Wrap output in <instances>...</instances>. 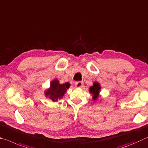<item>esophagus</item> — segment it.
Here are the masks:
<instances>
[{
	"instance_id": "obj_1",
	"label": "esophagus",
	"mask_w": 148,
	"mask_h": 148,
	"mask_svg": "<svg viewBox=\"0 0 148 148\" xmlns=\"http://www.w3.org/2000/svg\"><path fill=\"white\" fill-rule=\"evenodd\" d=\"M75 86L77 87V88H80V87L83 86V82H82V81H77V82H75Z\"/></svg>"
}]
</instances>
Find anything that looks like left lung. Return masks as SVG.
Masks as SVG:
<instances>
[{"label": "left lung", "mask_w": 148, "mask_h": 148, "mask_svg": "<svg viewBox=\"0 0 148 148\" xmlns=\"http://www.w3.org/2000/svg\"><path fill=\"white\" fill-rule=\"evenodd\" d=\"M100 85L98 83H96V82L93 83V86L90 87V92L92 93V94L93 95L92 98L94 100H96L97 98L98 97L99 92L100 90Z\"/></svg>", "instance_id": "1"}]
</instances>
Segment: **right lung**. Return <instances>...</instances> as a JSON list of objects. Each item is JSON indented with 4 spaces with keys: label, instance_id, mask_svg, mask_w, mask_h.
I'll return each mask as SVG.
<instances>
[{
    "label": "right lung",
    "instance_id": "1",
    "mask_svg": "<svg viewBox=\"0 0 148 148\" xmlns=\"http://www.w3.org/2000/svg\"><path fill=\"white\" fill-rule=\"evenodd\" d=\"M70 86L69 83L65 84H60L57 79L52 81L50 83V87L48 90L45 92L46 96H48L53 101H58V99H61L64 94Z\"/></svg>",
    "mask_w": 148,
    "mask_h": 148
}]
</instances>
